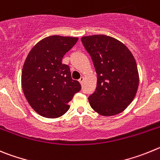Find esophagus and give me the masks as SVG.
Instances as JSON below:
<instances>
[{"label": "esophagus", "mask_w": 160, "mask_h": 160, "mask_svg": "<svg viewBox=\"0 0 160 160\" xmlns=\"http://www.w3.org/2000/svg\"><path fill=\"white\" fill-rule=\"evenodd\" d=\"M83 80H84V79H83V77H80V78L79 79V82H80V83H83Z\"/></svg>", "instance_id": "obj_1"}]
</instances>
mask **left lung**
<instances>
[{
    "label": "left lung",
    "mask_w": 160,
    "mask_h": 160,
    "mask_svg": "<svg viewBox=\"0 0 160 160\" xmlns=\"http://www.w3.org/2000/svg\"><path fill=\"white\" fill-rule=\"evenodd\" d=\"M81 41L97 74L96 91L88 97L91 107L102 116L119 114L137 92L139 74L135 58L123 43L108 36L83 37Z\"/></svg>",
    "instance_id": "1"
}]
</instances>
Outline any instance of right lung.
I'll return each mask as SVG.
<instances>
[{"mask_svg": "<svg viewBox=\"0 0 160 160\" xmlns=\"http://www.w3.org/2000/svg\"><path fill=\"white\" fill-rule=\"evenodd\" d=\"M78 41L77 37L51 36L39 41L28 53L21 74L24 94L31 107L46 118H57L69 109L68 102L81 89L72 79L62 58Z\"/></svg>", "mask_w": 160, "mask_h": 160, "instance_id": "right-lung-1", "label": "right lung"}]
</instances>
